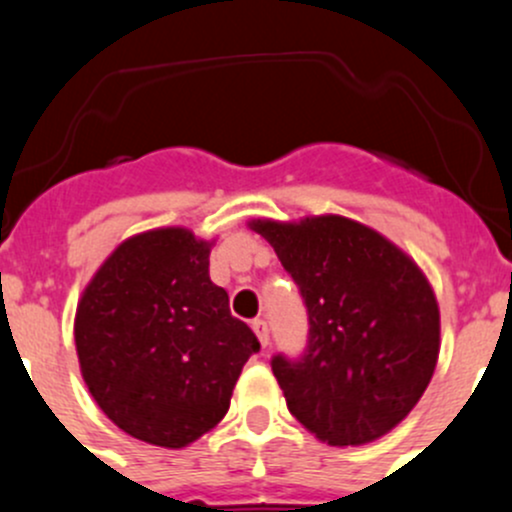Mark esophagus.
Masks as SVG:
<instances>
[{"mask_svg":"<svg viewBox=\"0 0 512 512\" xmlns=\"http://www.w3.org/2000/svg\"><path fill=\"white\" fill-rule=\"evenodd\" d=\"M252 332L257 334V339H260L262 347H267V344H270V329H267L265 319H255V322H252Z\"/></svg>","mask_w":512,"mask_h":512,"instance_id":"obj_1","label":"esophagus"}]
</instances>
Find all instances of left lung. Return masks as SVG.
<instances>
[{
	"label": "left lung",
	"mask_w": 512,
	"mask_h": 512,
	"mask_svg": "<svg viewBox=\"0 0 512 512\" xmlns=\"http://www.w3.org/2000/svg\"><path fill=\"white\" fill-rule=\"evenodd\" d=\"M309 314L307 352L272 359L289 414L329 446H364L399 426L426 391L441 314L421 267L381 232L342 218H257Z\"/></svg>",
	"instance_id": "left-lung-1"
}]
</instances>
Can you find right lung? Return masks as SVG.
<instances>
[{"label":"right lung","mask_w":512,"mask_h":512,"mask_svg":"<svg viewBox=\"0 0 512 512\" xmlns=\"http://www.w3.org/2000/svg\"><path fill=\"white\" fill-rule=\"evenodd\" d=\"M210 247L188 227H156L103 260L74 319L81 376L128 436L185 448L218 426L242 366L260 352L210 280Z\"/></svg>","instance_id":"right-lung-1"}]
</instances>
